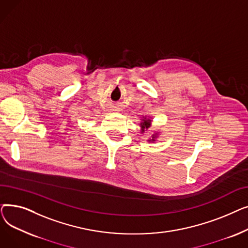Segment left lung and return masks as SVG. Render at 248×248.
<instances>
[{
    "mask_svg": "<svg viewBox=\"0 0 248 248\" xmlns=\"http://www.w3.org/2000/svg\"><path fill=\"white\" fill-rule=\"evenodd\" d=\"M140 125H141V131L144 132L145 131V128H149L150 127V125H151V121L150 120H146V117H145V120H144V122H142L141 124H140ZM155 136H153V139H152V140H155Z\"/></svg>",
    "mask_w": 248,
    "mask_h": 248,
    "instance_id": "left-lung-1",
    "label": "left lung"
}]
</instances>
